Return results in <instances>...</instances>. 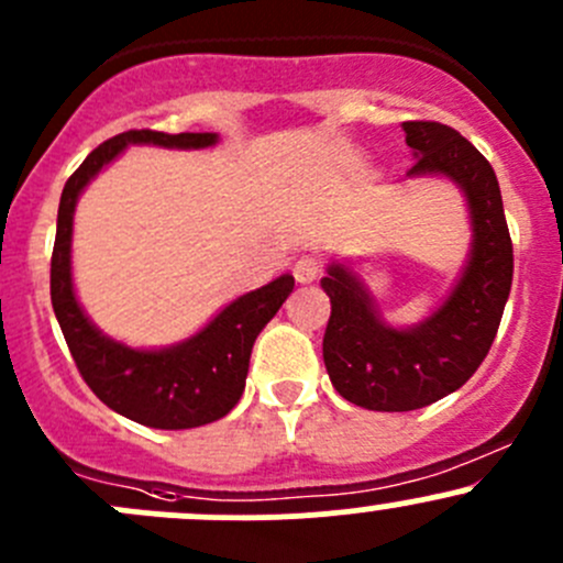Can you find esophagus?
<instances>
[{"instance_id":"1","label":"esophagus","mask_w":563,"mask_h":563,"mask_svg":"<svg viewBox=\"0 0 563 563\" xmlns=\"http://www.w3.org/2000/svg\"><path fill=\"white\" fill-rule=\"evenodd\" d=\"M323 272V258L316 253H302L297 261H294V277L299 283H313L321 277Z\"/></svg>"}]
</instances>
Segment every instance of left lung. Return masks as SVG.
Instances as JSON below:
<instances>
[{
    "label": "left lung",
    "instance_id": "1",
    "mask_svg": "<svg viewBox=\"0 0 563 563\" xmlns=\"http://www.w3.org/2000/svg\"><path fill=\"white\" fill-rule=\"evenodd\" d=\"M402 130L417 155L408 176L444 174L463 187L474 250L452 297L413 329L384 327L360 280L329 266L323 365L345 400L371 411H413L463 387L496 340L515 269L501 187L485 155L450 124L413 119Z\"/></svg>",
    "mask_w": 563,
    "mask_h": 563
}]
</instances>
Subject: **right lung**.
<instances>
[{
  "label": "right lung",
  "instance_id": "right-lung-1",
  "mask_svg": "<svg viewBox=\"0 0 563 563\" xmlns=\"http://www.w3.org/2000/svg\"><path fill=\"white\" fill-rule=\"evenodd\" d=\"M218 141L214 133H161L128 130L103 141L65 181L51 253V305L87 387L122 417L157 430L201 428L225 417L245 391L250 351L261 329L272 321L294 288L291 275L231 302L196 338L166 351H133L113 343L89 323L78 308L70 283L73 209L89 179L128 144H157L201 150Z\"/></svg>",
  "mask_w": 563,
  "mask_h": 563
}]
</instances>
